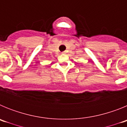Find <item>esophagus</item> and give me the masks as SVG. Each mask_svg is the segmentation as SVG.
I'll return each instance as SVG.
<instances>
[{"label": "esophagus", "mask_w": 127, "mask_h": 127, "mask_svg": "<svg viewBox=\"0 0 127 127\" xmlns=\"http://www.w3.org/2000/svg\"><path fill=\"white\" fill-rule=\"evenodd\" d=\"M62 53V54H65L66 52H65V51H63V52Z\"/></svg>", "instance_id": "34e87169"}]
</instances>
